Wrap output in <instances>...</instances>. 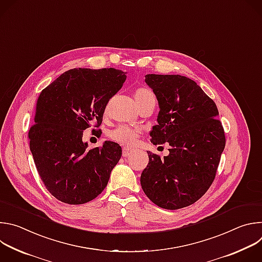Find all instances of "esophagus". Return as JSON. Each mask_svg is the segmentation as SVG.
<instances>
[{
    "label": "esophagus",
    "instance_id": "obj_1",
    "mask_svg": "<svg viewBox=\"0 0 262 262\" xmlns=\"http://www.w3.org/2000/svg\"><path fill=\"white\" fill-rule=\"evenodd\" d=\"M130 154H132V150H130V149H127V148H123V150H122V156H123L124 158L128 157Z\"/></svg>",
    "mask_w": 262,
    "mask_h": 262
}]
</instances>
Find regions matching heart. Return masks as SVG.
<instances>
[{"mask_svg":"<svg viewBox=\"0 0 262 262\" xmlns=\"http://www.w3.org/2000/svg\"><path fill=\"white\" fill-rule=\"evenodd\" d=\"M134 96L140 110L149 103H152V102L156 103V96L150 90L145 87L136 89L134 92ZM105 113H106V110H105ZM140 135H141V130L139 128L121 124L115 127L114 129H112L107 136L111 141H113L121 146L129 148L136 144Z\"/></svg>","mask_w":262,"mask_h":262,"instance_id":"obj_1","label":"heart"}]
</instances>
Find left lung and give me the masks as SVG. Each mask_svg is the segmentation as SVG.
<instances>
[{
    "label": "left lung",
    "mask_w": 262,
    "mask_h": 262,
    "mask_svg": "<svg viewBox=\"0 0 262 262\" xmlns=\"http://www.w3.org/2000/svg\"><path fill=\"white\" fill-rule=\"evenodd\" d=\"M160 104L155 145L169 144V156L147 152L141 174L145 195L165 209H179L199 200L213 182L226 139L214 101L193 80L179 74H147Z\"/></svg>",
    "instance_id": "8db88e82"
}]
</instances>
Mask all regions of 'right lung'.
Here are the masks:
<instances>
[{"label":"right lung","mask_w":262,"mask_h":262,"mask_svg":"<svg viewBox=\"0 0 262 262\" xmlns=\"http://www.w3.org/2000/svg\"><path fill=\"white\" fill-rule=\"evenodd\" d=\"M125 79V73L115 68H73L37 99L30 150L47 190L59 201L84 204L105 189L122 149L111 141L87 149L83 132L100 126L107 101Z\"/></svg>","instance_id":"right-lung-1"}]
</instances>
